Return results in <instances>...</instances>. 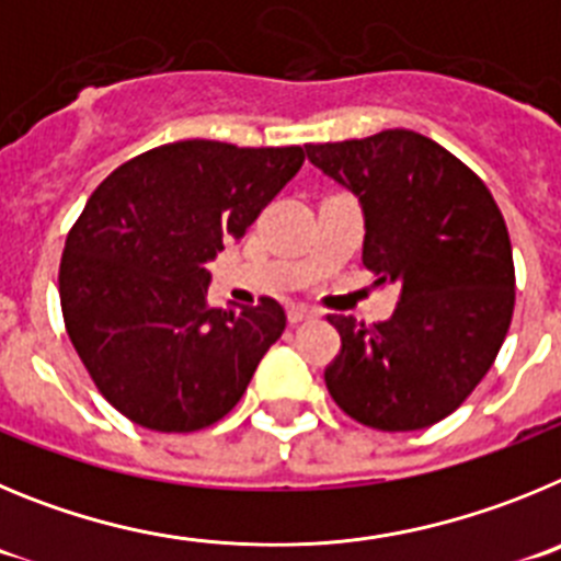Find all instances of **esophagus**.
<instances>
[{
    "mask_svg": "<svg viewBox=\"0 0 561 561\" xmlns=\"http://www.w3.org/2000/svg\"><path fill=\"white\" fill-rule=\"evenodd\" d=\"M310 318H316V312H312L310 307H301V305L287 307V321H290V324H305V321H310Z\"/></svg>",
    "mask_w": 561,
    "mask_h": 561,
    "instance_id": "34e87169",
    "label": "esophagus"
}]
</instances>
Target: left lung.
<instances>
[{
    "mask_svg": "<svg viewBox=\"0 0 561 561\" xmlns=\"http://www.w3.org/2000/svg\"><path fill=\"white\" fill-rule=\"evenodd\" d=\"M363 209V265L400 282L380 324L330 316L341 352L324 380L343 413L375 431H422L486 377L514 312L506 220L461 159L405 128L305 145Z\"/></svg>",
    "mask_w": 561,
    "mask_h": 561,
    "instance_id": "8db88e82",
    "label": "left lung"
}]
</instances>
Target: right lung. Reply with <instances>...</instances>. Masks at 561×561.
<instances>
[{
    "mask_svg": "<svg viewBox=\"0 0 561 561\" xmlns=\"http://www.w3.org/2000/svg\"><path fill=\"white\" fill-rule=\"evenodd\" d=\"M305 164L301 148L161 145L85 201L60 256V310L105 400L136 425H215L285 332L279 301L206 305V262L240 240Z\"/></svg>",
    "mask_w": 561,
    "mask_h": 561,
    "instance_id": "obj_1",
    "label": "right lung"
}]
</instances>
